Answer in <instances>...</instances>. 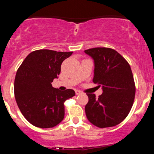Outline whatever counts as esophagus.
<instances>
[{
    "mask_svg": "<svg viewBox=\"0 0 154 154\" xmlns=\"http://www.w3.org/2000/svg\"><path fill=\"white\" fill-rule=\"evenodd\" d=\"M75 94H76V95H79V94H82V91H78V90H76V91H75Z\"/></svg>",
    "mask_w": 154,
    "mask_h": 154,
    "instance_id": "esophagus-1",
    "label": "esophagus"
}]
</instances>
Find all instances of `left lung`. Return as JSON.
Instances as JSON below:
<instances>
[{
  "mask_svg": "<svg viewBox=\"0 0 154 154\" xmlns=\"http://www.w3.org/2000/svg\"><path fill=\"white\" fill-rule=\"evenodd\" d=\"M85 53L94 62L93 82L103 89L98 98L94 94H87V118L100 128L118 125L127 118L135 99V86L130 66L112 48H90Z\"/></svg>",
  "mask_w": 154,
  "mask_h": 154,
  "instance_id": "8db88e82",
  "label": "left lung"
}]
</instances>
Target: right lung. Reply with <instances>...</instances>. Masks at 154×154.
Listing matches in <instances>:
<instances>
[{
    "label": "right lung",
    "instance_id": "right-lung-1",
    "mask_svg": "<svg viewBox=\"0 0 154 154\" xmlns=\"http://www.w3.org/2000/svg\"><path fill=\"white\" fill-rule=\"evenodd\" d=\"M72 54L53 50L32 51L16 72L15 98L23 116L32 125L51 128L64 118V102L74 97L73 90L60 91L51 82L57 79L63 60Z\"/></svg>",
    "mask_w": 154,
    "mask_h": 154
}]
</instances>
